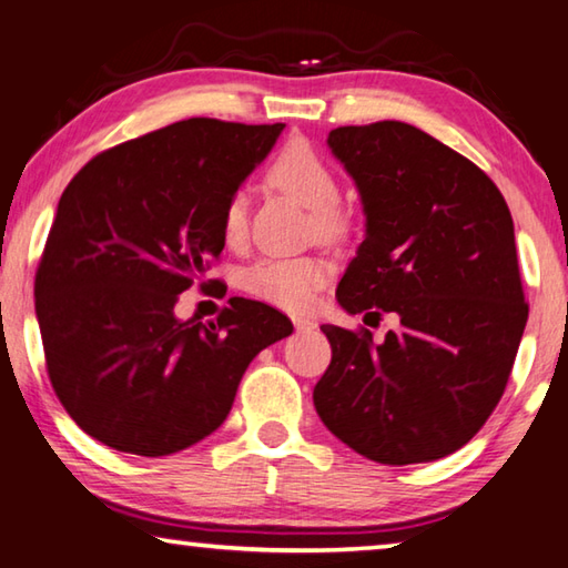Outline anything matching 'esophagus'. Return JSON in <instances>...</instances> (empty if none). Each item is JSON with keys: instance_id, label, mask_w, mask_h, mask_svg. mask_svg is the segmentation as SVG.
<instances>
[{"instance_id": "esophagus-1", "label": "esophagus", "mask_w": 568, "mask_h": 568, "mask_svg": "<svg viewBox=\"0 0 568 568\" xmlns=\"http://www.w3.org/2000/svg\"><path fill=\"white\" fill-rule=\"evenodd\" d=\"M293 325H295V331L297 333H311V331H315V323L313 318H305V315H293Z\"/></svg>"}]
</instances>
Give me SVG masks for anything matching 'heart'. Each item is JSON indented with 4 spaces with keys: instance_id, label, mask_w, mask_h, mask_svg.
I'll use <instances>...</instances> for the list:
<instances>
[{
    "instance_id": "b5f03b06",
    "label": "heart",
    "mask_w": 568,
    "mask_h": 568,
    "mask_svg": "<svg viewBox=\"0 0 568 568\" xmlns=\"http://www.w3.org/2000/svg\"><path fill=\"white\" fill-rule=\"evenodd\" d=\"M273 185L311 207L315 230L325 237H338L345 230L338 200V180L313 145L305 140H291L273 158L267 168ZM247 227V205L243 192H233L223 207V235L227 243H240ZM331 275V263L318 255L265 257L245 273V291L257 301L271 303L283 311H305L315 293Z\"/></svg>"
}]
</instances>
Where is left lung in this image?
<instances>
[{
	"mask_svg": "<svg viewBox=\"0 0 568 568\" xmlns=\"http://www.w3.org/2000/svg\"><path fill=\"white\" fill-rule=\"evenodd\" d=\"M361 192L365 240L338 283L348 313L400 325H321L333 358L313 390L321 420L361 456L426 464L474 438L511 376L528 318L514 220L494 180L396 120L331 130Z\"/></svg>",
	"mask_w": 568,
	"mask_h": 568,
	"instance_id": "8db88e82",
	"label": "left lung"
}]
</instances>
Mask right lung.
Returning <instances> with one entry per match:
<instances>
[{
	"mask_svg": "<svg viewBox=\"0 0 568 568\" xmlns=\"http://www.w3.org/2000/svg\"><path fill=\"white\" fill-rule=\"evenodd\" d=\"M285 124L190 118L92 158L64 187L34 277L47 373L84 434L170 456L220 428L250 361L293 333L230 297L215 323L175 303L223 253V207Z\"/></svg>",
	"mask_w": 568,
	"mask_h": 568,
	"instance_id": "right-lung-1",
	"label": "right lung"
}]
</instances>
